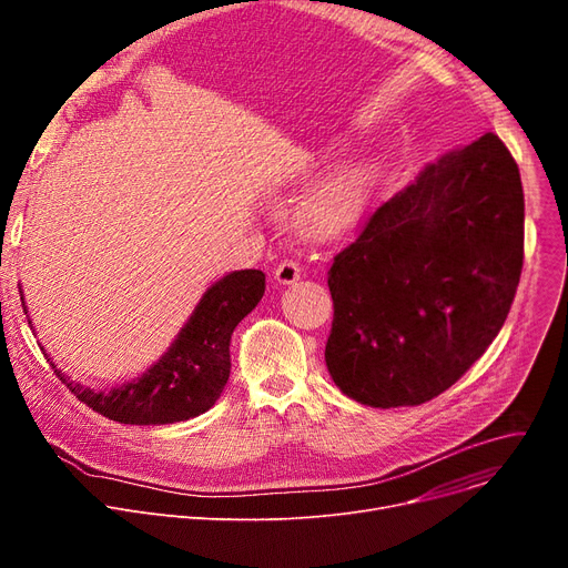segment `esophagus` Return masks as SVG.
Masks as SVG:
<instances>
[{
	"mask_svg": "<svg viewBox=\"0 0 568 568\" xmlns=\"http://www.w3.org/2000/svg\"><path fill=\"white\" fill-rule=\"evenodd\" d=\"M274 278L281 283V285H292L302 278V266L296 262H281L276 268H274Z\"/></svg>",
	"mask_w": 568,
	"mask_h": 568,
	"instance_id": "1",
	"label": "esophagus"
}]
</instances>
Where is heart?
<instances>
[{
    "label": "heart",
    "instance_id": "heart-1",
    "mask_svg": "<svg viewBox=\"0 0 568 568\" xmlns=\"http://www.w3.org/2000/svg\"><path fill=\"white\" fill-rule=\"evenodd\" d=\"M341 152L338 144L320 152H302L294 163V182H308L322 163ZM379 184L373 161H354L336 168L308 193L300 209V225L313 242L329 244L352 232L366 216Z\"/></svg>",
    "mask_w": 568,
    "mask_h": 568
}]
</instances>
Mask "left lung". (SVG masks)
<instances>
[{"label":"left lung","mask_w":568,"mask_h":568,"mask_svg":"<svg viewBox=\"0 0 568 568\" xmlns=\"http://www.w3.org/2000/svg\"><path fill=\"white\" fill-rule=\"evenodd\" d=\"M523 242L520 172L495 133L426 165L329 268L338 389L379 409L449 389L509 315Z\"/></svg>","instance_id":"left-lung-1"}]
</instances>
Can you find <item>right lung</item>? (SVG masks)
I'll list each match as a JSON object with an SVG mask.
<instances>
[{
	"mask_svg": "<svg viewBox=\"0 0 568 568\" xmlns=\"http://www.w3.org/2000/svg\"><path fill=\"white\" fill-rule=\"evenodd\" d=\"M264 287L266 283L260 268H242V272L225 274L221 281L209 285L186 324L159 359L142 375L110 392L89 389V386L73 382L54 366L50 354L43 347L41 349L57 377L69 386V392L112 422L131 426L189 422L221 398L232 366V332L260 304ZM20 302L27 313L22 294Z\"/></svg>",
	"mask_w": 568,
	"mask_h": 568,
	"instance_id": "add662e5",
	"label": "right lung"
}]
</instances>
